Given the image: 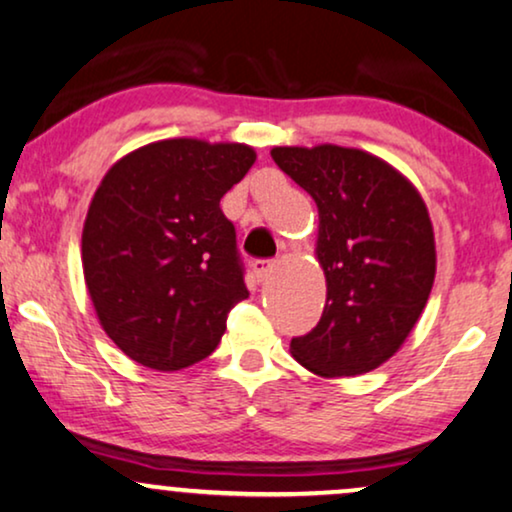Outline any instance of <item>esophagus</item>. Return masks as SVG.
I'll return each instance as SVG.
<instances>
[{"instance_id": "1", "label": "esophagus", "mask_w": 512, "mask_h": 512, "mask_svg": "<svg viewBox=\"0 0 512 512\" xmlns=\"http://www.w3.org/2000/svg\"><path fill=\"white\" fill-rule=\"evenodd\" d=\"M271 269H274V262L271 260H252V271H255L257 281H264L271 274Z\"/></svg>"}]
</instances>
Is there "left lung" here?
I'll list each match as a JSON object with an SVG mask.
<instances>
[{"label":"left lung","instance_id":"8db88e82","mask_svg":"<svg viewBox=\"0 0 512 512\" xmlns=\"http://www.w3.org/2000/svg\"><path fill=\"white\" fill-rule=\"evenodd\" d=\"M274 163L319 208L316 255L328 295L321 321L290 340L293 357L326 378L392 357L435 281V236L423 198L397 170L357 148L283 146Z\"/></svg>","mask_w":512,"mask_h":512}]
</instances>
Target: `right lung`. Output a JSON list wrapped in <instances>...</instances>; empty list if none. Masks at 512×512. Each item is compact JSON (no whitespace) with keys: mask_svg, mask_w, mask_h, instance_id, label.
<instances>
[{"mask_svg":"<svg viewBox=\"0 0 512 512\" xmlns=\"http://www.w3.org/2000/svg\"><path fill=\"white\" fill-rule=\"evenodd\" d=\"M252 163L243 144L167 139L125 155L96 189L84 281L103 331L137 364L179 371L210 357L250 295L219 200Z\"/></svg>","mask_w":512,"mask_h":512,"instance_id":"add662e5","label":"right lung"}]
</instances>
